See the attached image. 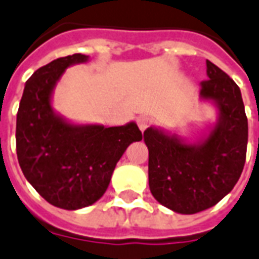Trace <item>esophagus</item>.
Segmentation results:
<instances>
[{
    "instance_id": "obj_1",
    "label": "esophagus",
    "mask_w": 259,
    "mask_h": 259,
    "mask_svg": "<svg viewBox=\"0 0 259 259\" xmlns=\"http://www.w3.org/2000/svg\"><path fill=\"white\" fill-rule=\"evenodd\" d=\"M137 123H138V127L141 129V132H144L146 127H149L150 123H152V119H150L149 117H146V115H141V117H138Z\"/></svg>"
}]
</instances>
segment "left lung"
Listing matches in <instances>:
<instances>
[{
	"label": "left lung",
	"mask_w": 259,
	"mask_h": 259,
	"mask_svg": "<svg viewBox=\"0 0 259 259\" xmlns=\"http://www.w3.org/2000/svg\"><path fill=\"white\" fill-rule=\"evenodd\" d=\"M199 98L218 110L215 123L196 141L150 126L144 132L149 150V188L173 212H200L231 192L245 166L247 117L237 83L209 60Z\"/></svg>",
	"instance_id": "1"
}]
</instances>
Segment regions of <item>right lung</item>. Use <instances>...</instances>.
Segmentation results:
<instances>
[{
    "mask_svg": "<svg viewBox=\"0 0 259 259\" xmlns=\"http://www.w3.org/2000/svg\"><path fill=\"white\" fill-rule=\"evenodd\" d=\"M75 54L38 68L25 83L16 123L18 164L50 204L80 209L99 200L127 146L141 141L136 122L106 127L75 123L52 107L56 84L68 67L89 62Z\"/></svg>",
    "mask_w": 259,
    "mask_h": 259,
    "instance_id": "right-lung-1",
    "label": "right lung"
}]
</instances>
